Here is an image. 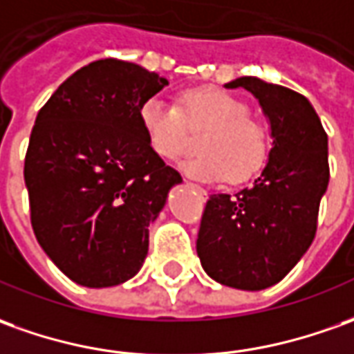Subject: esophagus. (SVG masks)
Listing matches in <instances>:
<instances>
[{
  "instance_id": "esophagus-1",
  "label": "esophagus",
  "mask_w": 354,
  "mask_h": 354,
  "mask_svg": "<svg viewBox=\"0 0 354 354\" xmlns=\"http://www.w3.org/2000/svg\"><path fill=\"white\" fill-rule=\"evenodd\" d=\"M185 183H187L189 187H192V189H196V191H198V194H201L202 198H206V196H208V194H206V191H204L202 187H198V185H194V183H191V181H185Z\"/></svg>"
}]
</instances>
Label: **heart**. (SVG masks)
I'll return each instance as SVG.
<instances>
[{
  "instance_id": "obj_1",
  "label": "heart",
  "mask_w": 354,
  "mask_h": 354,
  "mask_svg": "<svg viewBox=\"0 0 354 354\" xmlns=\"http://www.w3.org/2000/svg\"><path fill=\"white\" fill-rule=\"evenodd\" d=\"M248 106L219 88L187 90L179 106L152 96L138 109L148 146L163 160H177L189 145V129L206 133L194 158L181 163L189 177L201 181L243 183L264 167L270 135L264 123L248 115Z\"/></svg>"
}]
</instances>
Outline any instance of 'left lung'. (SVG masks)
Returning a JSON list of instances; mask_svg holds the SVG:
<instances>
[{"instance_id": "8db88e82", "label": "left lung", "mask_w": 354, "mask_h": 354, "mask_svg": "<svg viewBox=\"0 0 354 354\" xmlns=\"http://www.w3.org/2000/svg\"><path fill=\"white\" fill-rule=\"evenodd\" d=\"M227 88L252 92L272 125L274 148L252 187L212 194L202 214L196 252L218 283L260 291L281 281L303 258L318 227L330 183L328 135L303 94L241 77Z\"/></svg>"}]
</instances>
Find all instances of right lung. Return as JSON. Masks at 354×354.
Masks as SVG:
<instances>
[{
    "label": "right lung",
    "mask_w": 354,
    "mask_h": 354,
    "mask_svg": "<svg viewBox=\"0 0 354 354\" xmlns=\"http://www.w3.org/2000/svg\"><path fill=\"white\" fill-rule=\"evenodd\" d=\"M167 79L109 57L61 84L36 115L24 156L30 223L75 283L131 279L148 254V225L181 175L148 146L138 109Z\"/></svg>",
    "instance_id": "obj_1"
}]
</instances>
